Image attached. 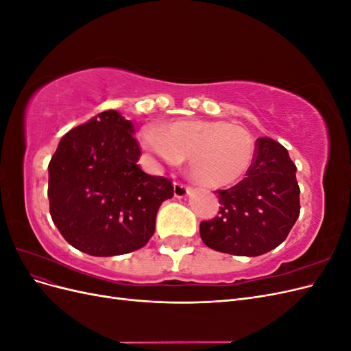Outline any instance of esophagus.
<instances>
[{
  "label": "esophagus",
  "instance_id": "esophagus-1",
  "mask_svg": "<svg viewBox=\"0 0 351 351\" xmlns=\"http://www.w3.org/2000/svg\"><path fill=\"white\" fill-rule=\"evenodd\" d=\"M190 192H192V187H190V186H186L183 183H176L174 184V196L178 197V199H183V197L189 196Z\"/></svg>",
  "mask_w": 351,
  "mask_h": 351
}]
</instances>
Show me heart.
<instances>
[{
    "instance_id": "b5f03b06",
    "label": "heart",
    "mask_w": 351,
    "mask_h": 351,
    "mask_svg": "<svg viewBox=\"0 0 351 351\" xmlns=\"http://www.w3.org/2000/svg\"><path fill=\"white\" fill-rule=\"evenodd\" d=\"M147 151L169 165L189 156V169L202 186L219 189L246 176L254 142L244 127L221 120H176L142 134Z\"/></svg>"
}]
</instances>
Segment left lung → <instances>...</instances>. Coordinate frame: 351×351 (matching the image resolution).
Instances as JSON below:
<instances>
[{
  "mask_svg": "<svg viewBox=\"0 0 351 351\" xmlns=\"http://www.w3.org/2000/svg\"><path fill=\"white\" fill-rule=\"evenodd\" d=\"M295 169L281 143L259 137L246 178L218 190L219 215L200 222L206 246L234 256H259L280 246L300 214Z\"/></svg>",
  "mask_w": 351,
  "mask_h": 351,
  "instance_id": "8db88e82",
  "label": "left lung"
}]
</instances>
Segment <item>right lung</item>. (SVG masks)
Segmentation results:
<instances>
[{
    "label": "right lung",
    "mask_w": 351,
    "mask_h": 351,
    "mask_svg": "<svg viewBox=\"0 0 351 351\" xmlns=\"http://www.w3.org/2000/svg\"><path fill=\"white\" fill-rule=\"evenodd\" d=\"M133 123L99 112L61 137L48 165L49 212L61 236L90 256L143 247L171 180L143 173Z\"/></svg>",
    "instance_id": "1"
}]
</instances>
